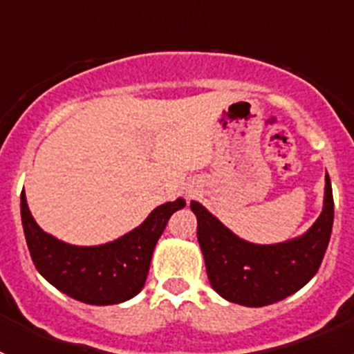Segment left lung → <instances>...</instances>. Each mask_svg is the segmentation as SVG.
Listing matches in <instances>:
<instances>
[{
    "instance_id": "8db88e82",
    "label": "left lung",
    "mask_w": 354,
    "mask_h": 354,
    "mask_svg": "<svg viewBox=\"0 0 354 354\" xmlns=\"http://www.w3.org/2000/svg\"><path fill=\"white\" fill-rule=\"evenodd\" d=\"M192 211L212 289L237 305L266 306L282 301L317 273L333 227V193L326 174L323 212L315 223L303 236L277 245L241 239L195 200Z\"/></svg>"
}]
</instances>
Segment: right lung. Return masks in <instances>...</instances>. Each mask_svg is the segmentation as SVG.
<instances>
[{
    "instance_id": "1",
    "label": "right lung",
    "mask_w": 354,
    "mask_h": 354,
    "mask_svg": "<svg viewBox=\"0 0 354 354\" xmlns=\"http://www.w3.org/2000/svg\"><path fill=\"white\" fill-rule=\"evenodd\" d=\"M186 205L177 198L159 205L140 227L99 246H74L37 225L21 193V220L31 261L51 286L88 305H115L143 289L150 259L170 216Z\"/></svg>"
}]
</instances>
